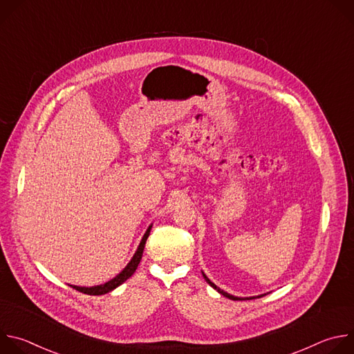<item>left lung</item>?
Instances as JSON below:
<instances>
[{
    "label": "left lung",
    "mask_w": 354,
    "mask_h": 354,
    "mask_svg": "<svg viewBox=\"0 0 354 354\" xmlns=\"http://www.w3.org/2000/svg\"><path fill=\"white\" fill-rule=\"evenodd\" d=\"M203 277H205V280H206V281H207V283H209V284H210V286H212L214 290H217V291H218L220 294H223L224 297H227V298H230V299H235V301H236V299H243V298H238V297H234V295H231V294H228V292H225V291L220 290V288H218V287H217L214 283H212V281L207 279V276H206L205 273H203ZM259 297H262V295H259ZM246 299H252V298H246Z\"/></svg>",
    "instance_id": "obj_1"
}]
</instances>
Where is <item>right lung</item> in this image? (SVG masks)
<instances>
[{"instance_id": "add662e5", "label": "right lung", "mask_w": 354, "mask_h": 354, "mask_svg": "<svg viewBox=\"0 0 354 354\" xmlns=\"http://www.w3.org/2000/svg\"><path fill=\"white\" fill-rule=\"evenodd\" d=\"M149 231H151V227H148L147 232L144 234L140 245H138V249L134 254L133 259L130 261V263L124 268V270L122 273H119L115 279H112L111 281L105 283V284H100V286H95V287H77V286H73V288H75L77 291L80 292H84V294H89V295H102V294H106L112 290H115L118 286H120L122 283H124L129 277H131V274L136 272L140 261H141V257H142V250H144V246H145V241L149 235Z\"/></svg>"}]
</instances>
